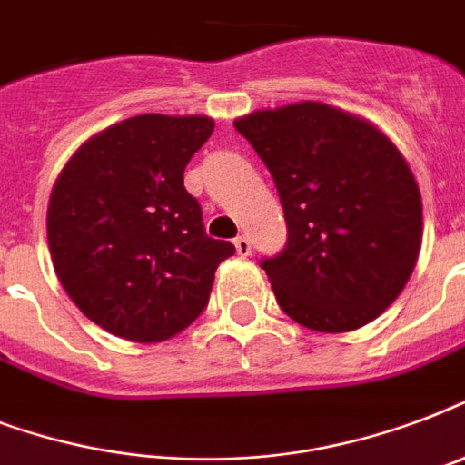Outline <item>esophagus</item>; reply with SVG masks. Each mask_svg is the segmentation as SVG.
Listing matches in <instances>:
<instances>
[{
  "mask_svg": "<svg viewBox=\"0 0 465 465\" xmlns=\"http://www.w3.org/2000/svg\"><path fill=\"white\" fill-rule=\"evenodd\" d=\"M233 246H236V253L239 255H251V248H253V243H251V239H248V236H239V239L233 241Z\"/></svg>",
  "mask_w": 465,
  "mask_h": 465,
  "instance_id": "1",
  "label": "esophagus"
}]
</instances>
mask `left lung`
Here are the masks:
<instances>
[{
    "label": "left lung",
    "mask_w": 465,
    "mask_h": 465,
    "mask_svg": "<svg viewBox=\"0 0 465 465\" xmlns=\"http://www.w3.org/2000/svg\"><path fill=\"white\" fill-rule=\"evenodd\" d=\"M268 166L287 243L261 268L280 309L318 332L374 321L403 292L422 243L418 183L393 142L325 104L233 123Z\"/></svg>",
    "instance_id": "obj_1"
}]
</instances>
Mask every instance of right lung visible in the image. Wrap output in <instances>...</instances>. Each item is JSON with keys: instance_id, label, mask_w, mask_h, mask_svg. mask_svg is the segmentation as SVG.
I'll return each mask as SVG.
<instances>
[{"instance_id": "1", "label": "right lung", "mask_w": 465, "mask_h": 465, "mask_svg": "<svg viewBox=\"0 0 465 465\" xmlns=\"http://www.w3.org/2000/svg\"><path fill=\"white\" fill-rule=\"evenodd\" d=\"M203 115H137L76 152L54 183L47 246L86 318L134 342L185 331L210 302L214 270L236 253L207 236L183 171L210 140Z\"/></svg>"}]
</instances>
